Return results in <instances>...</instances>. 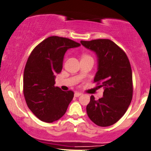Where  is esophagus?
Returning a JSON list of instances; mask_svg holds the SVG:
<instances>
[{
  "label": "esophagus",
  "mask_w": 151,
  "mask_h": 151,
  "mask_svg": "<svg viewBox=\"0 0 151 151\" xmlns=\"http://www.w3.org/2000/svg\"><path fill=\"white\" fill-rule=\"evenodd\" d=\"M80 95H82V93H80V92H76L74 93V96L75 97H79Z\"/></svg>",
  "instance_id": "34e87169"
}]
</instances>
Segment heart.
Masks as SVG:
<instances>
[{
  "mask_svg": "<svg viewBox=\"0 0 151 151\" xmlns=\"http://www.w3.org/2000/svg\"><path fill=\"white\" fill-rule=\"evenodd\" d=\"M85 57H89V56L87 55H86V54H83V58H85Z\"/></svg>",
  "mask_w": 151,
  "mask_h": 151,
  "instance_id": "b5f03b06",
  "label": "heart"
}]
</instances>
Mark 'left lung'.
<instances>
[{"label":"left lung","mask_w":151,"mask_h":151,"mask_svg":"<svg viewBox=\"0 0 151 151\" xmlns=\"http://www.w3.org/2000/svg\"><path fill=\"white\" fill-rule=\"evenodd\" d=\"M80 42L96 53L99 68L93 83L104 88L103 97L96 100L91 96L87 105V115L97 126H111L126 112L132 99L130 61L126 52L109 40L99 39Z\"/></svg>","instance_id":"8db88e82"}]
</instances>
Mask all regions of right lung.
Wrapping results in <instances>:
<instances>
[{
    "label": "right lung",
    "mask_w": 151,
    "mask_h": 151,
    "mask_svg": "<svg viewBox=\"0 0 151 151\" xmlns=\"http://www.w3.org/2000/svg\"><path fill=\"white\" fill-rule=\"evenodd\" d=\"M80 46L66 37L52 36L31 52L23 73V95L28 108L41 121L60 119L73 99V91L55 87V78L62 71L66 50Z\"/></svg>",
    "instance_id": "obj_1"
}]
</instances>
